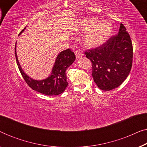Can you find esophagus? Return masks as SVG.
<instances>
[{"instance_id":"esophagus-1","label":"esophagus","mask_w":147,"mask_h":147,"mask_svg":"<svg viewBox=\"0 0 147 147\" xmlns=\"http://www.w3.org/2000/svg\"><path fill=\"white\" fill-rule=\"evenodd\" d=\"M75 54H76V58H78V59H79V58L82 57V56H83V54H82V52L80 51H76Z\"/></svg>"}]
</instances>
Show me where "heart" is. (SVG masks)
Wrapping results in <instances>:
<instances>
[{
	"label": "heart",
	"mask_w": 147,
	"mask_h": 147,
	"mask_svg": "<svg viewBox=\"0 0 147 147\" xmlns=\"http://www.w3.org/2000/svg\"><path fill=\"white\" fill-rule=\"evenodd\" d=\"M76 29L80 34H85L84 44L88 47L102 45L109 39L112 33V26L109 21H100L97 18H86L79 21Z\"/></svg>",
	"instance_id": "obj_1"
}]
</instances>
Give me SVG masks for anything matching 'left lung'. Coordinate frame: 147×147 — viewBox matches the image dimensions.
<instances>
[{
  "label": "left lung",
  "instance_id": "left-lung-1",
  "mask_svg": "<svg viewBox=\"0 0 147 147\" xmlns=\"http://www.w3.org/2000/svg\"><path fill=\"white\" fill-rule=\"evenodd\" d=\"M92 65V77L100 89H115L128 77L132 65L130 37L120 23L119 32L102 45L85 52Z\"/></svg>",
  "mask_w": 147,
  "mask_h": 147
}]
</instances>
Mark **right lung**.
<instances>
[{
  "label": "right lung",
  "mask_w": 147,
  "mask_h": 147,
  "mask_svg": "<svg viewBox=\"0 0 147 147\" xmlns=\"http://www.w3.org/2000/svg\"><path fill=\"white\" fill-rule=\"evenodd\" d=\"M26 27L21 31L19 35L23 33ZM17 44V43H16ZM15 57L17 64L22 76L26 83L30 88L39 93L47 96H57L63 93L67 88L68 83L65 71L76 59V55L70 49H67L60 52L56 57L55 63L52 69L51 73L49 77L45 80H35L32 79L26 74L20 65L16 51V45L15 47Z\"/></svg>",
  "instance_id": "add662e5"
}]
</instances>
